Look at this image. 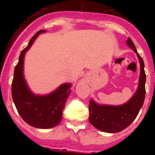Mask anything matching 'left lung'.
I'll return each mask as SVG.
<instances>
[{
  "label": "left lung",
  "instance_id": "obj_1",
  "mask_svg": "<svg viewBox=\"0 0 155 155\" xmlns=\"http://www.w3.org/2000/svg\"><path fill=\"white\" fill-rule=\"evenodd\" d=\"M126 43L137 54L140 63L139 84L134 97L122 105H99L91 101L88 106L89 121L94 127L106 133H117L127 128L137 117L146 96V73L144 62L138 54L134 42L128 38Z\"/></svg>",
  "mask_w": 155,
  "mask_h": 155
}]
</instances>
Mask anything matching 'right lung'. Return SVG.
<instances>
[{
	"instance_id": "obj_1",
	"label": "right lung",
	"mask_w": 155,
	"mask_h": 155,
	"mask_svg": "<svg viewBox=\"0 0 155 155\" xmlns=\"http://www.w3.org/2000/svg\"><path fill=\"white\" fill-rule=\"evenodd\" d=\"M44 32L43 30L38 31L27 47L21 51L12 82V97L18 113L27 124L39 129L54 127L60 122L66 101L71 92L70 84H63L47 96H35L28 88L23 75L24 55L38 35Z\"/></svg>"
}]
</instances>
